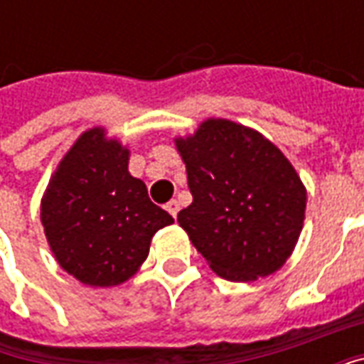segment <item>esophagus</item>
<instances>
[{
	"label": "esophagus",
	"mask_w": 364,
	"mask_h": 364,
	"mask_svg": "<svg viewBox=\"0 0 364 364\" xmlns=\"http://www.w3.org/2000/svg\"><path fill=\"white\" fill-rule=\"evenodd\" d=\"M166 210L171 214L173 218H177V213H179V203H177V200H169V203L166 205Z\"/></svg>",
	"instance_id": "obj_1"
}]
</instances>
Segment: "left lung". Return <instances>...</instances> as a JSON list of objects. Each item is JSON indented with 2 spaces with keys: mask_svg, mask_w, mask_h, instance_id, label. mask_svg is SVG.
Masks as SVG:
<instances>
[{
  "mask_svg": "<svg viewBox=\"0 0 364 364\" xmlns=\"http://www.w3.org/2000/svg\"><path fill=\"white\" fill-rule=\"evenodd\" d=\"M173 142L193 195L177 222L208 267L234 282L279 271L296 247L308 200L287 156L228 119L203 120Z\"/></svg>",
  "mask_w": 364,
  "mask_h": 364,
  "instance_id": "obj_1",
  "label": "left lung"
}]
</instances>
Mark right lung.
Returning <instances> with one entry per match:
<instances>
[{
  "label": "right lung",
  "instance_id": "right-lung-1",
  "mask_svg": "<svg viewBox=\"0 0 364 364\" xmlns=\"http://www.w3.org/2000/svg\"><path fill=\"white\" fill-rule=\"evenodd\" d=\"M130 150L93 127L60 159L41 200L50 252L68 274L87 287H117L134 277L158 230L173 218L128 171Z\"/></svg>",
  "mask_w": 364,
  "mask_h": 364
}]
</instances>
